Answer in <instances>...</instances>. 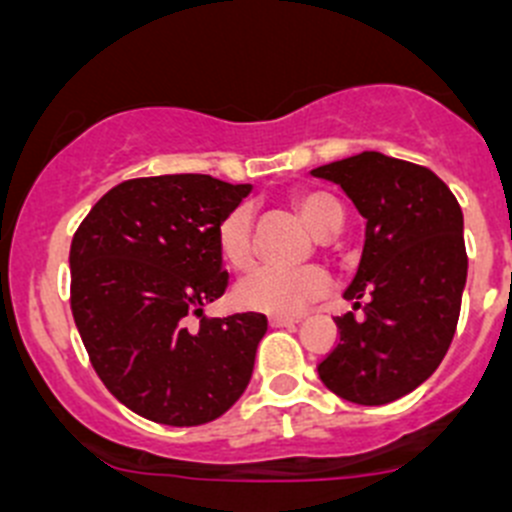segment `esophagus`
I'll list each match as a JSON object with an SVG mask.
<instances>
[{
    "instance_id": "1",
    "label": "esophagus",
    "mask_w": 512,
    "mask_h": 512,
    "mask_svg": "<svg viewBox=\"0 0 512 512\" xmlns=\"http://www.w3.org/2000/svg\"><path fill=\"white\" fill-rule=\"evenodd\" d=\"M298 321H300L298 315H270V318H267V323H270L272 328H288V326H295Z\"/></svg>"
}]
</instances>
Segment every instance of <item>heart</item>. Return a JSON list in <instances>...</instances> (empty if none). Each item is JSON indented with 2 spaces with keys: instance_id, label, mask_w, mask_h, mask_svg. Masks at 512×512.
Masks as SVG:
<instances>
[{
  "instance_id": "obj_1",
  "label": "heart",
  "mask_w": 512,
  "mask_h": 512,
  "mask_svg": "<svg viewBox=\"0 0 512 512\" xmlns=\"http://www.w3.org/2000/svg\"><path fill=\"white\" fill-rule=\"evenodd\" d=\"M295 207L313 232L328 234L341 224V204L326 191H300ZM217 247L222 260L232 270H247L255 262V232H252V209L247 204L234 207L217 227ZM331 290V275L318 265L257 267L237 288L234 303L242 310L270 315H295L310 303L321 300Z\"/></svg>"
}]
</instances>
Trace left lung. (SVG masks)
Segmentation results:
<instances>
[{
    "label": "left lung",
    "mask_w": 512,
    "mask_h": 512,
    "mask_svg": "<svg viewBox=\"0 0 512 512\" xmlns=\"http://www.w3.org/2000/svg\"><path fill=\"white\" fill-rule=\"evenodd\" d=\"M341 184L366 219V245L348 300L365 298L364 318L338 315V338L318 364L341 399L379 407L437 371L455 338L467 252L462 209L427 166L379 151L313 169Z\"/></svg>",
    "instance_id": "left-lung-1"
}]
</instances>
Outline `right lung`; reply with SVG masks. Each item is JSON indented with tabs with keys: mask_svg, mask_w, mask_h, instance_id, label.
<instances>
[{
	"mask_svg": "<svg viewBox=\"0 0 512 512\" xmlns=\"http://www.w3.org/2000/svg\"><path fill=\"white\" fill-rule=\"evenodd\" d=\"M247 191L207 174L141 176L103 194L75 229V326L105 389L151 422L207 424L250 384L265 315L202 313L229 283L217 227Z\"/></svg>",
	"mask_w": 512,
	"mask_h": 512,
	"instance_id": "right-lung-1",
	"label": "right lung"
}]
</instances>
